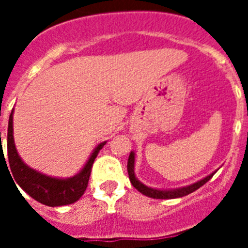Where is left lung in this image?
Masks as SVG:
<instances>
[{
  "label": "left lung",
  "mask_w": 248,
  "mask_h": 248,
  "mask_svg": "<svg viewBox=\"0 0 248 248\" xmlns=\"http://www.w3.org/2000/svg\"><path fill=\"white\" fill-rule=\"evenodd\" d=\"M135 153L134 151H130L128 159V175H129V180H130L131 185L134 186L135 189L139 192H141L143 195L148 196V198L153 199H177V198H183V196H186V195L191 194L195 190L200 189L203 184H206L207 181L216 174V171L211 172L207 176L202 177L201 180L196 181L194 184H190V185L181 186V187H176V189H156V187H151V186H146L145 184H143L139 180L135 175Z\"/></svg>",
  "instance_id": "8db88e82"
}]
</instances>
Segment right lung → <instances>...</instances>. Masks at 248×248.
Returning a JSON list of instances; mask_svg holds the SVG:
<instances>
[{
    "label": "right lung",
    "mask_w": 248,
    "mask_h": 248,
    "mask_svg": "<svg viewBox=\"0 0 248 248\" xmlns=\"http://www.w3.org/2000/svg\"><path fill=\"white\" fill-rule=\"evenodd\" d=\"M107 141L98 144L92 151L91 156L84 164L79 172H77L71 177H56L42 174L37 171L22 160L17 151L15 138H13V109L11 111L8 119L7 130V155H8V168L11 169L10 175L16 181L17 185L21 187L26 194L32 199L46 206L56 207V206L71 205L82 198L87 186H88L91 170L94 160L97 157L100 149L105 145ZM3 150L1 149V155ZM4 157V156H3ZM6 161V159H4ZM7 165V164H6ZM10 171V170H8ZM13 181V183H15ZM16 185V184H15ZM16 185V186H17Z\"/></svg>",
    "instance_id": "1"
}]
</instances>
